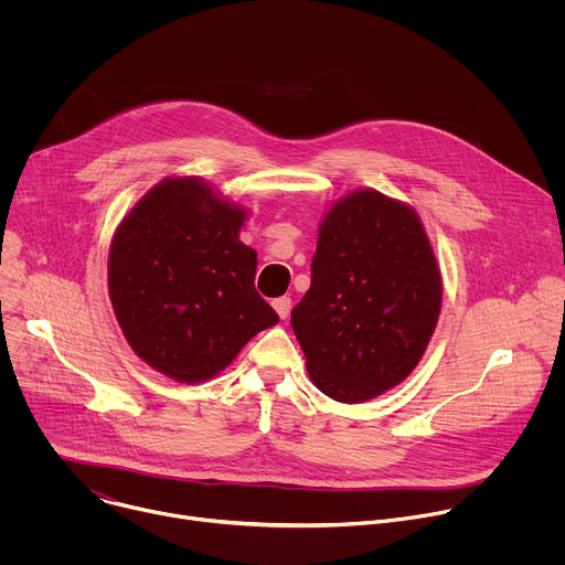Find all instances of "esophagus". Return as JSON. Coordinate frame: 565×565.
Here are the masks:
<instances>
[{
  "label": "esophagus",
  "instance_id": "esophagus-1",
  "mask_svg": "<svg viewBox=\"0 0 565 565\" xmlns=\"http://www.w3.org/2000/svg\"><path fill=\"white\" fill-rule=\"evenodd\" d=\"M290 306H292L290 297H277V299L273 301V308L277 310V315H279L281 319H286V317L290 315Z\"/></svg>",
  "mask_w": 565,
  "mask_h": 565
}]
</instances>
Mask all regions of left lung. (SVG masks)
<instances>
[{"label": "left lung", "mask_w": 565, "mask_h": 565, "mask_svg": "<svg viewBox=\"0 0 565 565\" xmlns=\"http://www.w3.org/2000/svg\"><path fill=\"white\" fill-rule=\"evenodd\" d=\"M440 303V268L416 210L355 190L319 225L310 288L290 324L312 384L353 405L418 366Z\"/></svg>", "instance_id": "obj_1"}]
</instances>
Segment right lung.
Returning a JSON list of instances; mask_svg holds the SVG:
<instances>
[{"label": "right lung", "mask_w": 565, "mask_h": 565, "mask_svg": "<svg viewBox=\"0 0 565 565\" xmlns=\"http://www.w3.org/2000/svg\"><path fill=\"white\" fill-rule=\"evenodd\" d=\"M248 212L199 177L163 179L120 221L109 299L134 353L163 375L214 377L279 315L255 288Z\"/></svg>", "instance_id": "1"}]
</instances>
